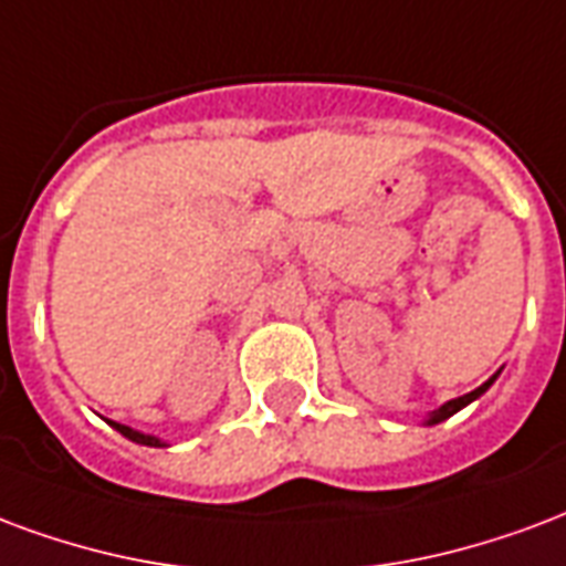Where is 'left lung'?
I'll list each match as a JSON object with an SVG mask.
<instances>
[{"instance_id":"8db88e82","label":"left lung","mask_w":566,"mask_h":566,"mask_svg":"<svg viewBox=\"0 0 566 566\" xmlns=\"http://www.w3.org/2000/svg\"><path fill=\"white\" fill-rule=\"evenodd\" d=\"M497 378V375H495ZM495 378H489L483 384V387H476V389H471V392H464V396H459V399H450L447 401V405H441V408H438V411H432L429 413V420H426V426H434V422H443L447 420V417H453L455 411H462L464 405H471V401L474 399H480V396H483L485 389L492 387V384H495Z\"/></svg>"}]
</instances>
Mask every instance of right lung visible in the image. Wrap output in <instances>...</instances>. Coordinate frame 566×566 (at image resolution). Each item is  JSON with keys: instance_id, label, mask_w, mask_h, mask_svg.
Listing matches in <instances>:
<instances>
[{"instance_id": "obj_1", "label": "right lung", "mask_w": 566, "mask_h": 566, "mask_svg": "<svg viewBox=\"0 0 566 566\" xmlns=\"http://www.w3.org/2000/svg\"><path fill=\"white\" fill-rule=\"evenodd\" d=\"M111 426H113V429H116V432L125 434V438H128V441H134V443H144V447H167V443L161 441V438H155V434L137 432V429H132V426H123V422H113L111 420Z\"/></svg>"}]
</instances>
